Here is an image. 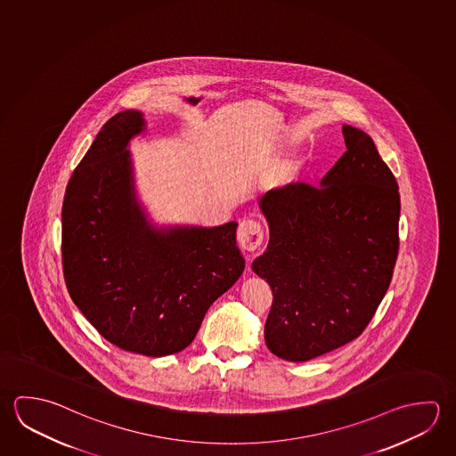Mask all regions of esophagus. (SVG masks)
I'll list each match as a JSON object with an SVG mask.
<instances>
[{
    "label": "esophagus",
    "mask_w": 456,
    "mask_h": 456,
    "mask_svg": "<svg viewBox=\"0 0 456 456\" xmlns=\"http://www.w3.org/2000/svg\"><path fill=\"white\" fill-rule=\"evenodd\" d=\"M237 240L243 249L255 251L256 248L261 247L264 240L263 225L255 219H243L240 221Z\"/></svg>",
    "instance_id": "1"
}]
</instances>
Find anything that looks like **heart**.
Here are the masks:
<instances>
[{
	"label": "heart",
	"mask_w": 456,
	"mask_h": 456,
	"mask_svg": "<svg viewBox=\"0 0 456 456\" xmlns=\"http://www.w3.org/2000/svg\"><path fill=\"white\" fill-rule=\"evenodd\" d=\"M307 169V159L301 153H291L280 161L275 169V179L279 185H289L303 176Z\"/></svg>",
	"instance_id": "1"
}]
</instances>
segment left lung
I'll return each instance as SVG.
<instances>
[{
  "instance_id": "8db88e82",
  "label": "left lung",
  "mask_w": 456,
  "mask_h": 456,
  "mask_svg": "<svg viewBox=\"0 0 456 456\" xmlns=\"http://www.w3.org/2000/svg\"><path fill=\"white\" fill-rule=\"evenodd\" d=\"M346 152L320 181L272 189L259 201L269 245L253 271L272 288L264 338L272 354L307 362L367 328L399 253L395 177L362 129L343 126Z\"/></svg>"
}]
</instances>
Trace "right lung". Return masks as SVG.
I'll list each match as a JSON object with an SVG mask.
<instances>
[{"instance_id":"add662e5","label":"right lung","mask_w":456,"mask_h":456,"mask_svg":"<svg viewBox=\"0 0 456 456\" xmlns=\"http://www.w3.org/2000/svg\"><path fill=\"white\" fill-rule=\"evenodd\" d=\"M142 113H117L73 171L62 205L69 295L123 351L163 357L192 343L201 320L239 280L237 223L157 229L134 193L128 147Z\"/></svg>"}]
</instances>
